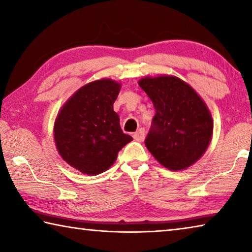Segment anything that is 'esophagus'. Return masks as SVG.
Wrapping results in <instances>:
<instances>
[{
    "label": "esophagus",
    "mask_w": 252,
    "mask_h": 252,
    "mask_svg": "<svg viewBox=\"0 0 252 252\" xmlns=\"http://www.w3.org/2000/svg\"><path fill=\"white\" fill-rule=\"evenodd\" d=\"M144 136H146V130H144L143 127H140V129L133 134V138L135 141H139V142L143 141Z\"/></svg>",
    "instance_id": "esophagus-1"
}]
</instances>
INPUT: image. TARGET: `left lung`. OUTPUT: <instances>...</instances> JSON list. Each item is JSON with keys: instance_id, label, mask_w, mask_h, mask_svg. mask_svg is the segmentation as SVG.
<instances>
[{"instance_id": "8db88e82", "label": "left lung", "mask_w": 252, "mask_h": 252, "mask_svg": "<svg viewBox=\"0 0 252 252\" xmlns=\"http://www.w3.org/2000/svg\"><path fill=\"white\" fill-rule=\"evenodd\" d=\"M139 85L156 109L144 140L148 150L173 171L190 167L211 140L213 122L207 105L189 84L176 76L144 78Z\"/></svg>"}]
</instances>
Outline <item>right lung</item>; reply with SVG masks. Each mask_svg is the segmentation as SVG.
I'll return each mask as SVG.
<instances>
[{
  "instance_id": "obj_1",
  "label": "right lung",
  "mask_w": 252,
  "mask_h": 252,
  "mask_svg": "<svg viewBox=\"0 0 252 252\" xmlns=\"http://www.w3.org/2000/svg\"><path fill=\"white\" fill-rule=\"evenodd\" d=\"M120 84L103 79L76 91L55 120L54 139L59 153L72 167L90 176L104 172L118 153L132 141L123 133L113 103Z\"/></svg>"
}]
</instances>
